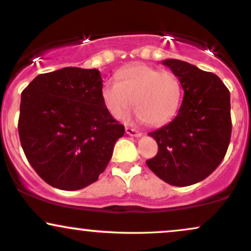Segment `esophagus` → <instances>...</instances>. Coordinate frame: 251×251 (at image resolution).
I'll return each instance as SVG.
<instances>
[{
	"instance_id": "obj_1",
	"label": "esophagus",
	"mask_w": 251,
	"mask_h": 251,
	"mask_svg": "<svg viewBox=\"0 0 251 251\" xmlns=\"http://www.w3.org/2000/svg\"><path fill=\"white\" fill-rule=\"evenodd\" d=\"M125 131H126V133H127L128 135H131V137H140L141 135V133L138 131V129L132 128V127H126Z\"/></svg>"
}]
</instances>
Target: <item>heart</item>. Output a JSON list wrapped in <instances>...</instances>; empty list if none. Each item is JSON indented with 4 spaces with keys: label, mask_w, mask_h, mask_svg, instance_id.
Listing matches in <instances>:
<instances>
[{
    "label": "heart",
    "mask_w": 251,
    "mask_h": 251,
    "mask_svg": "<svg viewBox=\"0 0 251 251\" xmlns=\"http://www.w3.org/2000/svg\"><path fill=\"white\" fill-rule=\"evenodd\" d=\"M116 80L105 81L101 99L113 117H120L132 106L134 116L150 125H160L176 112L180 84L173 74L139 64L117 72Z\"/></svg>",
    "instance_id": "b5f03b06"
}]
</instances>
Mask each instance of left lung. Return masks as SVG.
I'll return each instance as SVG.
<instances>
[{
    "label": "left lung",
    "mask_w": 251,
    "mask_h": 251,
    "mask_svg": "<svg viewBox=\"0 0 251 251\" xmlns=\"http://www.w3.org/2000/svg\"><path fill=\"white\" fill-rule=\"evenodd\" d=\"M162 64L179 78L185 93L176 117L149 133L159 150L146 164L172 186H191L209 176L227 153L230 93L212 72L179 59H165Z\"/></svg>",
    "instance_id": "1"
}]
</instances>
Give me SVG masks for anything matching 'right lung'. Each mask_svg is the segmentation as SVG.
<instances>
[{
    "mask_svg": "<svg viewBox=\"0 0 251 251\" xmlns=\"http://www.w3.org/2000/svg\"><path fill=\"white\" fill-rule=\"evenodd\" d=\"M97 69L38 75L21 95L19 134L29 164L45 182L77 191L98 180L125 127L101 99Z\"/></svg>",
    "mask_w": 251,
    "mask_h": 251,
    "instance_id": "obj_1",
    "label": "right lung"
}]
</instances>
